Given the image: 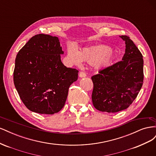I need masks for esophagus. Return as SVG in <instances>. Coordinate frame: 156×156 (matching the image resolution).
I'll list each match as a JSON object with an SVG mask.
<instances>
[{
    "label": "esophagus",
    "instance_id": "1",
    "mask_svg": "<svg viewBox=\"0 0 156 156\" xmlns=\"http://www.w3.org/2000/svg\"><path fill=\"white\" fill-rule=\"evenodd\" d=\"M79 76L80 77H85L87 76V74L85 72H80L79 73Z\"/></svg>",
    "mask_w": 156,
    "mask_h": 156
}]
</instances>
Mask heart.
Segmentation results:
<instances>
[{
	"instance_id": "obj_1",
	"label": "heart",
	"mask_w": 156,
	"mask_h": 156,
	"mask_svg": "<svg viewBox=\"0 0 156 156\" xmlns=\"http://www.w3.org/2000/svg\"><path fill=\"white\" fill-rule=\"evenodd\" d=\"M68 57L72 63L81 65L83 61L94 64L98 69H104L109 66L114 58L112 49L107 45H97L84 48L79 52L73 48L68 50Z\"/></svg>"
}]
</instances>
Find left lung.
Instances as JSON below:
<instances>
[{"mask_svg": "<svg viewBox=\"0 0 156 156\" xmlns=\"http://www.w3.org/2000/svg\"><path fill=\"white\" fill-rule=\"evenodd\" d=\"M120 37L126 44L122 60L99 71L91 77L92 103L100 111L116 112L126 109L143 84V55L129 36Z\"/></svg>", "mask_w": 156, "mask_h": 156, "instance_id": "left-lung-1", "label": "left lung"}]
</instances>
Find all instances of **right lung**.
<instances>
[{
  "mask_svg": "<svg viewBox=\"0 0 156 156\" xmlns=\"http://www.w3.org/2000/svg\"><path fill=\"white\" fill-rule=\"evenodd\" d=\"M63 53L58 37L44 34L32 37L18 52L13 83L28 109L53 115L64 106L79 71L65 66L60 59Z\"/></svg>",
  "mask_w": 156,
  "mask_h": 156,
  "instance_id": "obj_1",
  "label": "right lung"
}]
</instances>
